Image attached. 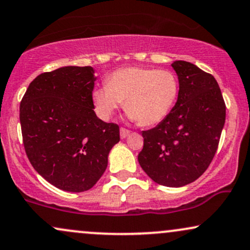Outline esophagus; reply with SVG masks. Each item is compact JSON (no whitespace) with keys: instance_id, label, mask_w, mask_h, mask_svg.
Returning <instances> with one entry per match:
<instances>
[{"instance_id":"34e87169","label":"esophagus","mask_w":250,"mask_h":250,"mask_svg":"<svg viewBox=\"0 0 250 250\" xmlns=\"http://www.w3.org/2000/svg\"><path fill=\"white\" fill-rule=\"evenodd\" d=\"M129 135H130V130H128V129L121 127V129H120V136H121V138L128 137Z\"/></svg>"}]
</instances>
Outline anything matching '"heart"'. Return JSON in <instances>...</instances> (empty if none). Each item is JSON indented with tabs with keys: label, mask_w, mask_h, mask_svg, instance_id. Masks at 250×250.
Returning <instances> with one entry per match:
<instances>
[{
	"label": "heart",
	"mask_w": 250,
	"mask_h": 250,
	"mask_svg": "<svg viewBox=\"0 0 250 250\" xmlns=\"http://www.w3.org/2000/svg\"><path fill=\"white\" fill-rule=\"evenodd\" d=\"M178 95L179 80L173 72L127 66L110 73L106 86L93 93V100L101 119H109L125 101L130 119L150 127L169 115Z\"/></svg>",
	"instance_id": "heart-1"
}]
</instances>
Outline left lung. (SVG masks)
I'll return each mask as SVG.
<instances>
[{"mask_svg":"<svg viewBox=\"0 0 250 250\" xmlns=\"http://www.w3.org/2000/svg\"><path fill=\"white\" fill-rule=\"evenodd\" d=\"M178 100L159 125L142 131L138 163L159 185L180 188L194 182L214 157L226 120V104L212 74L188 62L172 64Z\"/></svg>","mask_w":250,"mask_h":250,"instance_id":"obj_1","label":"left lung"}]
</instances>
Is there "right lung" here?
<instances>
[{"label": "right lung", "mask_w": 250, "mask_h": 250, "mask_svg": "<svg viewBox=\"0 0 250 250\" xmlns=\"http://www.w3.org/2000/svg\"><path fill=\"white\" fill-rule=\"evenodd\" d=\"M94 70L66 66L39 74L20 106L24 149L34 169L60 190L83 192L104 174L120 141L116 123L95 115Z\"/></svg>", "instance_id": "obj_1"}]
</instances>
